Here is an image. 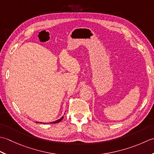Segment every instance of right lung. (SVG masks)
Wrapping results in <instances>:
<instances>
[{
	"label": "right lung",
	"mask_w": 154,
	"mask_h": 154,
	"mask_svg": "<svg viewBox=\"0 0 154 154\" xmlns=\"http://www.w3.org/2000/svg\"><path fill=\"white\" fill-rule=\"evenodd\" d=\"M64 118V116H62V118H60V119H58V120H56V121H54V122H50V124H57V123H58V122H60V121H62V119ZM36 123H38V122H36ZM39 123H40V124H45V123H44V122H39Z\"/></svg>",
	"instance_id": "right-lung-1"
}]
</instances>
